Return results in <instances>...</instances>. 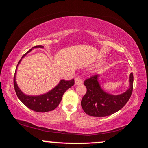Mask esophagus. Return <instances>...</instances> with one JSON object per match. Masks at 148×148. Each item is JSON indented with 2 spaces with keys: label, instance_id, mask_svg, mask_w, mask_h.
Here are the masks:
<instances>
[{
  "label": "esophagus",
  "instance_id": "34e87169",
  "mask_svg": "<svg viewBox=\"0 0 148 148\" xmlns=\"http://www.w3.org/2000/svg\"><path fill=\"white\" fill-rule=\"evenodd\" d=\"M82 83H83L82 80L79 77H75V85H80L82 84Z\"/></svg>",
  "mask_w": 148,
  "mask_h": 148
}]
</instances>
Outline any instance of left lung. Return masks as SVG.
<instances>
[{"instance_id": "left-lung-1", "label": "left lung", "mask_w": 148, "mask_h": 148, "mask_svg": "<svg viewBox=\"0 0 148 148\" xmlns=\"http://www.w3.org/2000/svg\"><path fill=\"white\" fill-rule=\"evenodd\" d=\"M99 75L90 77L85 80L84 84L87 88L81 104L87 114L94 117H104L121 110L131 98L133 92V75L130 74V87L120 95H112L105 92L101 88L98 81Z\"/></svg>"}]
</instances>
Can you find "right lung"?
Segmentation results:
<instances>
[{
	"label": "right lung",
	"instance_id": "1",
	"mask_svg": "<svg viewBox=\"0 0 148 148\" xmlns=\"http://www.w3.org/2000/svg\"><path fill=\"white\" fill-rule=\"evenodd\" d=\"M34 48H44L43 46H34L32 49H30L27 53H25L23 55L19 62H18L17 66L19 65V62H21L22 58L27 54L28 52H29ZM16 68V71H17ZM16 71L14 75L13 83H14V88L16 92V94L21 102L24 105H25L27 108H29L31 110L36 111L38 112H46L48 111L53 110L60 104V101L62 100V96L64 93L72 87L75 84L74 79H71L69 81L66 80H60L57 86L55 88L52 89L49 92L46 93L45 94L40 95V96H27V95L24 94L21 90H19V87L17 86V83L15 81V74Z\"/></svg>",
	"mask_w": 148,
	"mask_h": 148
}]
</instances>
